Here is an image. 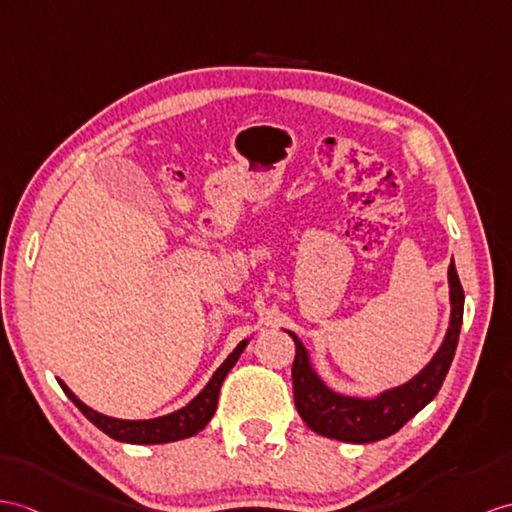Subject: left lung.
I'll list each match as a JSON object with an SVG mask.
<instances>
[{"instance_id":"8db88e82","label":"left lung","mask_w":512,"mask_h":512,"mask_svg":"<svg viewBox=\"0 0 512 512\" xmlns=\"http://www.w3.org/2000/svg\"><path fill=\"white\" fill-rule=\"evenodd\" d=\"M447 276H450L452 317L439 352L413 380L395 386L391 391H384L373 400L345 397L330 391L319 380L315 369L310 367L308 352L302 341L289 332L295 341V360L291 371L295 408L310 430L345 443H373L395 434L408 419H413L423 406H428L434 400L447 371H450L460 326H463L465 293L463 286H460L454 260L450 263Z\"/></svg>"}]
</instances>
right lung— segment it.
I'll list each match as a JSON object with an SVG mask.
<instances>
[{
	"label": "right lung",
	"mask_w": 512,
	"mask_h": 512,
	"mask_svg": "<svg viewBox=\"0 0 512 512\" xmlns=\"http://www.w3.org/2000/svg\"><path fill=\"white\" fill-rule=\"evenodd\" d=\"M247 341H241L234 347V352L223 360V365L213 373V378L204 386V391L199 393L193 402L186 404L184 408L176 410V413L156 417V419H145V421H126V419H112L102 413H95L93 408L82 404L76 395L69 391V386L58 380L62 391L67 393L69 400L76 404L82 415L89 419L93 426H97L110 439L123 441V443H136V445H156V443H169V441H180L186 436H193L199 430L206 428V423L213 419L217 410L219 400V389L223 380H226L228 371L236 365V360L243 354Z\"/></svg>",
	"instance_id": "obj_1"
}]
</instances>
